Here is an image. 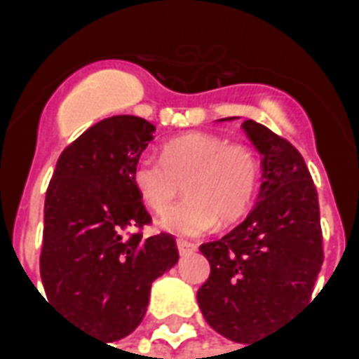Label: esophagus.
I'll return each instance as SVG.
<instances>
[{
	"mask_svg": "<svg viewBox=\"0 0 359 359\" xmlns=\"http://www.w3.org/2000/svg\"><path fill=\"white\" fill-rule=\"evenodd\" d=\"M177 248H179L180 256H188V254L196 252V244L188 241H177Z\"/></svg>",
	"mask_w": 359,
	"mask_h": 359,
	"instance_id": "1",
	"label": "esophagus"
}]
</instances>
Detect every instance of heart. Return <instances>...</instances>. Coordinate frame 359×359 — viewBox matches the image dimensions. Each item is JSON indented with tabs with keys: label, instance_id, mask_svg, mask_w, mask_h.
<instances>
[{
	"label": "heart",
	"instance_id": "b5f03b06",
	"mask_svg": "<svg viewBox=\"0 0 359 359\" xmlns=\"http://www.w3.org/2000/svg\"><path fill=\"white\" fill-rule=\"evenodd\" d=\"M133 182L142 202L163 213L182 192L190 198L159 219V226L180 236H200L219 223L229 226L248 213L259 182V159L244 144H226L208 133H188L163 146V159L140 157Z\"/></svg>",
	"mask_w": 359,
	"mask_h": 359
}]
</instances>
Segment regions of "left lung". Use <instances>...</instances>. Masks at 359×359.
Here are the masks:
<instances>
[{"label":"left lung","instance_id":"obj_1","mask_svg":"<svg viewBox=\"0 0 359 359\" xmlns=\"http://www.w3.org/2000/svg\"><path fill=\"white\" fill-rule=\"evenodd\" d=\"M242 130L262 156L264 182L248 217L200 246L211 273L198 306L211 329L250 346L311 298L323 236L317 190L300 151L252 118Z\"/></svg>","mask_w":359,"mask_h":359}]
</instances>
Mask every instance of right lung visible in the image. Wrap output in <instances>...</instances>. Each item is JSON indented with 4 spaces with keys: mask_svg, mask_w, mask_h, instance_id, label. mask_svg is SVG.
<instances>
[{
    "mask_svg": "<svg viewBox=\"0 0 359 359\" xmlns=\"http://www.w3.org/2000/svg\"><path fill=\"white\" fill-rule=\"evenodd\" d=\"M154 134L146 118H103L63 149L46 192L40 275L48 300L111 342L140 325L151 283L179 262L171 234L128 233L151 221L133 169Z\"/></svg>",
    "mask_w": 359,
    "mask_h": 359,
    "instance_id": "1",
    "label": "right lung"
}]
</instances>
